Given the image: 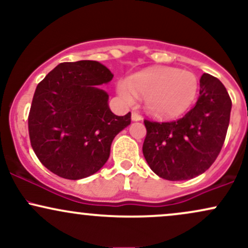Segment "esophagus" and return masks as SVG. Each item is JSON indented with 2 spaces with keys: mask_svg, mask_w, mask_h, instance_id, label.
Here are the masks:
<instances>
[{
  "mask_svg": "<svg viewBox=\"0 0 248 248\" xmlns=\"http://www.w3.org/2000/svg\"><path fill=\"white\" fill-rule=\"evenodd\" d=\"M132 120L133 121H140V120H142V118H141V115L139 114V113L133 112L132 113Z\"/></svg>",
  "mask_w": 248,
  "mask_h": 248,
  "instance_id": "obj_1",
  "label": "esophagus"
}]
</instances>
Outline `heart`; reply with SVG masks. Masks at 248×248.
<instances>
[{"label": "heart", "instance_id": "1", "mask_svg": "<svg viewBox=\"0 0 248 248\" xmlns=\"http://www.w3.org/2000/svg\"><path fill=\"white\" fill-rule=\"evenodd\" d=\"M198 79L192 72L175 67H153L134 73L128 81H119L118 92L129 104L144 100V108L157 118L184 113L195 100Z\"/></svg>", "mask_w": 248, "mask_h": 248}]
</instances>
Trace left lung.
<instances>
[{
	"label": "left lung",
	"instance_id": "left-lung-1",
	"mask_svg": "<svg viewBox=\"0 0 248 248\" xmlns=\"http://www.w3.org/2000/svg\"><path fill=\"white\" fill-rule=\"evenodd\" d=\"M195 107L178 120H144L142 152L150 169L168 181H186L205 172L220 153L232 101L220 80L204 73Z\"/></svg>",
	"mask_w": 248,
	"mask_h": 248
}]
</instances>
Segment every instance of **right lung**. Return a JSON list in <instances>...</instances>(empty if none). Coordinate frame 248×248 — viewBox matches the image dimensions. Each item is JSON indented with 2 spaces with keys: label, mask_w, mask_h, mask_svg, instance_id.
<instances>
[{
  "label": "right lung",
  "mask_w": 248,
  "mask_h": 248,
  "mask_svg": "<svg viewBox=\"0 0 248 248\" xmlns=\"http://www.w3.org/2000/svg\"><path fill=\"white\" fill-rule=\"evenodd\" d=\"M113 75L95 61L62 62L37 85L31 104V147L45 168L66 179H81L104 167L110 144L130 124L118 116L100 85Z\"/></svg>",
  "instance_id": "1"
}]
</instances>
